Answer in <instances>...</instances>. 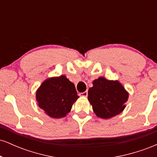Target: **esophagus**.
Wrapping results in <instances>:
<instances>
[{
  "instance_id": "esophagus-1",
  "label": "esophagus",
  "mask_w": 157,
  "mask_h": 157,
  "mask_svg": "<svg viewBox=\"0 0 157 157\" xmlns=\"http://www.w3.org/2000/svg\"><path fill=\"white\" fill-rule=\"evenodd\" d=\"M79 95L81 97H87L88 96V91H84V92H81L79 94Z\"/></svg>"
}]
</instances>
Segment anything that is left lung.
I'll list each match as a JSON object with an SVG mask.
<instances>
[{
    "instance_id": "left-lung-1",
    "label": "left lung",
    "mask_w": 157,
    "mask_h": 157,
    "mask_svg": "<svg viewBox=\"0 0 157 157\" xmlns=\"http://www.w3.org/2000/svg\"><path fill=\"white\" fill-rule=\"evenodd\" d=\"M128 94L118 81L99 77L93 82L88 92V99L97 117L109 119L125 109Z\"/></svg>"
}]
</instances>
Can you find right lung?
<instances>
[{
  "label": "right lung",
  "mask_w": 157,
  "mask_h": 157,
  "mask_svg": "<svg viewBox=\"0 0 157 157\" xmlns=\"http://www.w3.org/2000/svg\"><path fill=\"white\" fill-rule=\"evenodd\" d=\"M78 98L75 84L64 75L45 80L36 93L39 107L53 118L64 117Z\"/></svg>",
  "instance_id": "1"
}]
</instances>
